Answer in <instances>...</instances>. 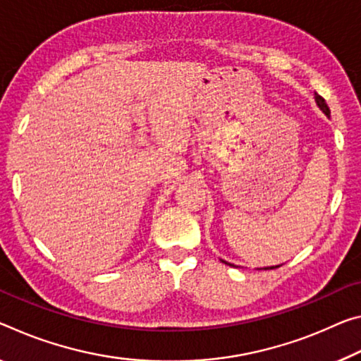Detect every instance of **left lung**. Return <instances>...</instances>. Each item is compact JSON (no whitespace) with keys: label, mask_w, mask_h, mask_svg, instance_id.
<instances>
[{"label":"left lung","mask_w":361,"mask_h":361,"mask_svg":"<svg viewBox=\"0 0 361 361\" xmlns=\"http://www.w3.org/2000/svg\"><path fill=\"white\" fill-rule=\"evenodd\" d=\"M314 101H317V104H318V107L322 109V111L324 112V116H331V111H329V107H328V104H326V101L322 98V96L319 94H317L314 93ZM225 263H228V262H225ZM228 265H231V263H228ZM278 267H281V265H276V267H270V268H265V270H273V268H278Z\"/></svg>","instance_id":"8db88e82"}]
</instances>
